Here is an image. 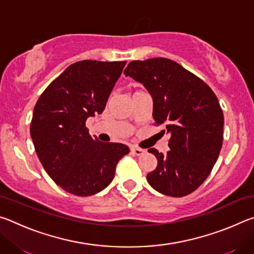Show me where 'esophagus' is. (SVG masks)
<instances>
[{
  "instance_id": "esophagus-1",
  "label": "esophagus",
  "mask_w": 254,
  "mask_h": 254,
  "mask_svg": "<svg viewBox=\"0 0 254 254\" xmlns=\"http://www.w3.org/2000/svg\"><path fill=\"white\" fill-rule=\"evenodd\" d=\"M131 152L134 154V156H141V154L145 153V150L136 147H131Z\"/></svg>"
}]
</instances>
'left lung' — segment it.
<instances>
[{
  "mask_svg": "<svg viewBox=\"0 0 254 254\" xmlns=\"http://www.w3.org/2000/svg\"><path fill=\"white\" fill-rule=\"evenodd\" d=\"M124 74L150 93L154 122L163 124L170 135L167 153L148 150L158 160L147 175L149 185L167 196L190 194L208 177L222 148L224 117L216 95L170 59L134 60Z\"/></svg>",
  "mask_w": 254,
  "mask_h": 254,
  "instance_id": "left-lung-1",
  "label": "left lung"
}]
</instances>
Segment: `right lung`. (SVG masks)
I'll return each instance as SVG.
<instances>
[{"mask_svg": "<svg viewBox=\"0 0 254 254\" xmlns=\"http://www.w3.org/2000/svg\"><path fill=\"white\" fill-rule=\"evenodd\" d=\"M127 62L83 60L70 65L41 94L30 134L50 178L76 196H91L112 183L120 159L130 149L101 142L85 123L102 114Z\"/></svg>", "mask_w": 254, "mask_h": 254, "instance_id": "right-lung-1", "label": "right lung"}]
</instances>
